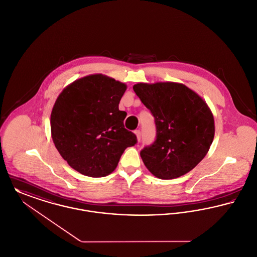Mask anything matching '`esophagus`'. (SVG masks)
I'll list each match as a JSON object with an SVG mask.
<instances>
[{"label": "esophagus", "mask_w": 257, "mask_h": 257, "mask_svg": "<svg viewBox=\"0 0 257 257\" xmlns=\"http://www.w3.org/2000/svg\"><path fill=\"white\" fill-rule=\"evenodd\" d=\"M135 135L137 136V140L140 142V140H141V131L140 130H136L135 131Z\"/></svg>", "instance_id": "1"}]
</instances>
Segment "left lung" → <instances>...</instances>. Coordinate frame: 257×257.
Segmentation results:
<instances>
[{"instance_id": "1", "label": "left lung", "mask_w": 257, "mask_h": 257, "mask_svg": "<svg viewBox=\"0 0 257 257\" xmlns=\"http://www.w3.org/2000/svg\"><path fill=\"white\" fill-rule=\"evenodd\" d=\"M133 89L151 110L156 127L154 143L140 153L144 164L161 180L190 172L206 156L214 137V120L207 103L177 82L137 83Z\"/></svg>"}]
</instances>
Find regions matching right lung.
I'll return each mask as SVG.
<instances>
[{"mask_svg":"<svg viewBox=\"0 0 257 257\" xmlns=\"http://www.w3.org/2000/svg\"><path fill=\"white\" fill-rule=\"evenodd\" d=\"M126 84L97 74L76 79L58 96L50 116L55 148L78 173L101 178L112 173L122 153L137 143L119 110Z\"/></svg>","mask_w":257,"mask_h":257,"instance_id":"add662e5","label":"right lung"}]
</instances>
